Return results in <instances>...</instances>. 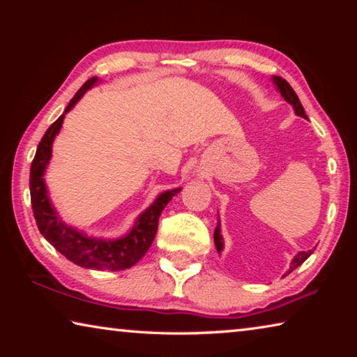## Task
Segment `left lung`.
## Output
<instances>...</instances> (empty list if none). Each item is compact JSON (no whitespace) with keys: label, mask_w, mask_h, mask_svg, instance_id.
<instances>
[{"label":"left lung","mask_w":357,"mask_h":357,"mask_svg":"<svg viewBox=\"0 0 357 357\" xmlns=\"http://www.w3.org/2000/svg\"><path fill=\"white\" fill-rule=\"evenodd\" d=\"M273 82H274V84H275L277 91H279V93L282 94V98L285 99L289 105H293L294 113L298 114V116H302V118L307 119V114H305V112H304V107H302V104H301L298 94L294 93V89H293L291 86H289V83L285 80V78L274 75V77H273ZM214 244H215L217 252L220 253V252L223 250V239H222V234H220V222H219V225H217L215 229H214ZM310 255H312V250L299 252L298 255H296V257L293 258L291 266H289V269H288L287 274H289V273H291V271H294L296 268H298V266H301Z\"/></svg>","instance_id":"left-lung-1"}]
</instances>
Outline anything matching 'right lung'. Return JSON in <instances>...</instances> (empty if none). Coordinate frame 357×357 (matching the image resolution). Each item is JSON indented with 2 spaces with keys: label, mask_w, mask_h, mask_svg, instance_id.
<instances>
[{
  "label": "right lung",
  "mask_w": 357,
  "mask_h": 357,
  "mask_svg": "<svg viewBox=\"0 0 357 357\" xmlns=\"http://www.w3.org/2000/svg\"><path fill=\"white\" fill-rule=\"evenodd\" d=\"M98 77L89 78V80L78 89L77 94L70 99L69 105L66 107L64 113L42 137L38 144V151L31 164L29 172V192H31V206L36 223L42 236L50 243L55 249L64 255L72 263L82 268L96 269V271H124L132 268L135 263L140 261L144 253L153 244L159 225V217L162 211L168 204V202L181 192V187L173 190H167L155 198L151 206L138 215L135 225L132 227L128 234L118 239H104L93 238L59 219L56 209L53 208L48 197L47 185L44 181L45 168L52 157V144L55 137L63 128V121L66 113L70 112L83 94L91 89L98 83Z\"/></svg>",
  "instance_id": "add662e5"
}]
</instances>
